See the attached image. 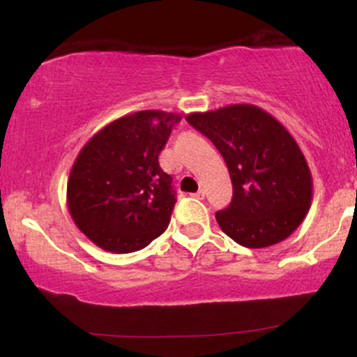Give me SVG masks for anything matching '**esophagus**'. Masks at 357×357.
Masks as SVG:
<instances>
[{"label":"esophagus","mask_w":357,"mask_h":357,"mask_svg":"<svg viewBox=\"0 0 357 357\" xmlns=\"http://www.w3.org/2000/svg\"><path fill=\"white\" fill-rule=\"evenodd\" d=\"M204 195H206V191H204V190H199L198 192H195V196H196V198H198V199H203Z\"/></svg>","instance_id":"esophagus-1"}]
</instances>
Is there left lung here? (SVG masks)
<instances>
[{
	"mask_svg": "<svg viewBox=\"0 0 357 357\" xmlns=\"http://www.w3.org/2000/svg\"><path fill=\"white\" fill-rule=\"evenodd\" d=\"M186 121L215 144L230 173L231 203L216 213L223 233L247 248L292 235L312 199V174L292 134L252 104L192 112Z\"/></svg>",
	"mask_w": 357,
	"mask_h": 357,
	"instance_id": "8db88e82",
	"label": "left lung"
}]
</instances>
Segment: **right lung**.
I'll return each mask as SVG.
<instances>
[{
	"label": "right lung",
	"instance_id": "add662e5",
	"mask_svg": "<svg viewBox=\"0 0 357 357\" xmlns=\"http://www.w3.org/2000/svg\"><path fill=\"white\" fill-rule=\"evenodd\" d=\"M181 114L139 110L119 117L82 147L67 183L70 216L105 252L147 247L169 225L173 178L159 166Z\"/></svg>",
	"mask_w": 357,
	"mask_h": 357
}]
</instances>
